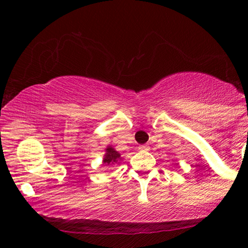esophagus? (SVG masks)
I'll return each mask as SVG.
<instances>
[{
  "label": "esophagus",
  "instance_id": "1",
  "mask_svg": "<svg viewBox=\"0 0 248 248\" xmlns=\"http://www.w3.org/2000/svg\"><path fill=\"white\" fill-rule=\"evenodd\" d=\"M139 150H142V151H145V150H149V145L148 144H142L139 147Z\"/></svg>",
  "mask_w": 248,
  "mask_h": 248
}]
</instances>
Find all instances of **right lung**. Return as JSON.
<instances>
[{"label":"right lung","instance_id":"right-lung-1","mask_svg":"<svg viewBox=\"0 0 248 248\" xmlns=\"http://www.w3.org/2000/svg\"><path fill=\"white\" fill-rule=\"evenodd\" d=\"M122 160L121 155L118 154V151L115 150L113 147H107L106 148V154L104 155L103 159V165L104 166H115V164H120Z\"/></svg>","mask_w":248,"mask_h":248}]
</instances>
